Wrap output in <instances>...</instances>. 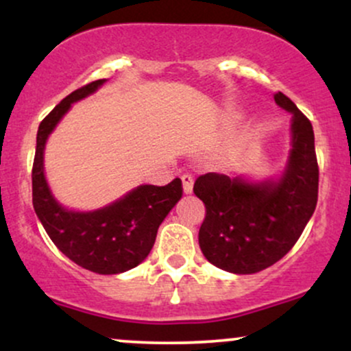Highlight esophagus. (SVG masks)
I'll list each match as a JSON object with an SVG mask.
<instances>
[{"mask_svg": "<svg viewBox=\"0 0 351 351\" xmlns=\"http://www.w3.org/2000/svg\"><path fill=\"white\" fill-rule=\"evenodd\" d=\"M181 183H183V193H184V195H191V193H193V183H195L193 176L191 175H183V176H181Z\"/></svg>", "mask_w": 351, "mask_h": 351, "instance_id": "esophagus-1", "label": "esophagus"}]
</instances>
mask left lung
<instances>
[{"label": "left lung", "instance_id": "obj_1", "mask_svg": "<svg viewBox=\"0 0 351 351\" xmlns=\"http://www.w3.org/2000/svg\"><path fill=\"white\" fill-rule=\"evenodd\" d=\"M274 100L292 114L291 150L284 170L263 180L206 173L193 188L206 208L199 247L209 263L226 272L256 274L280 261L297 243L317 206L312 123L282 92Z\"/></svg>", "mask_w": 351, "mask_h": 351}]
</instances>
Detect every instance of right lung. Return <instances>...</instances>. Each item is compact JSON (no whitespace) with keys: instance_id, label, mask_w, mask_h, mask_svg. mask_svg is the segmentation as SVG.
Wrapping results in <instances>:
<instances>
[{"instance_id":"1","label":"right lung","mask_w":351,"mask_h":351,"mask_svg":"<svg viewBox=\"0 0 351 351\" xmlns=\"http://www.w3.org/2000/svg\"><path fill=\"white\" fill-rule=\"evenodd\" d=\"M107 79L95 80L60 100L43 120L36 136L33 165V206L47 236L72 263L102 276L122 274L143 263L156 231L181 199V180L167 186L140 184L122 198L92 211L69 209L56 199L44 171V150L49 135L72 104L95 94Z\"/></svg>"}]
</instances>
